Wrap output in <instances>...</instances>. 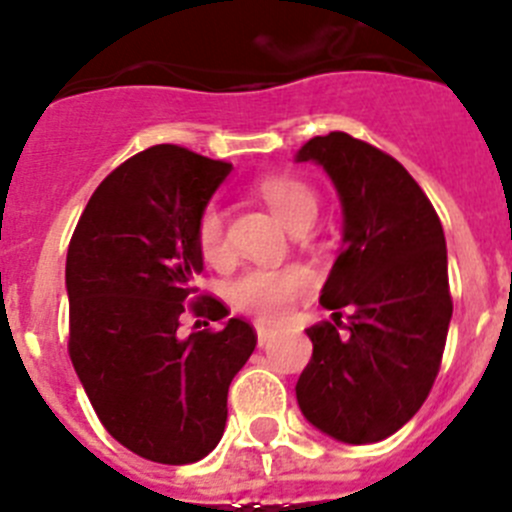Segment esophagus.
<instances>
[{
	"label": "esophagus",
	"mask_w": 512,
	"mask_h": 512,
	"mask_svg": "<svg viewBox=\"0 0 512 512\" xmlns=\"http://www.w3.org/2000/svg\"><path fill=\"white\" fill-rule=\"evenodd\" d=\"M256 336H259V346H261V348H264V346H269L271 336H274V330H271V328H269V325L259 323V325H256Z\"/></svg>",
	"instance_id": "34e87169"
}]
</instances>
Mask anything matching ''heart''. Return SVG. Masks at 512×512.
Wrapping results in <instances>:
<instances>
[{
	"label": "heart",
	"instance_id": "b5f03b06",
	"mask_svg": "<svg viewBox=\"0 0 512 512\" xmlns=\"http://www.w3.org/2000/svg\"><path fill=\"white\" fill-rule=\"evenodd\" d=\"M259 194L292 233L300 228H310L318 217V197L300 179L266 176L259 184ZM197 246L210 264H217L228 251V246H225V212L215 202H210L197 220ZM307 284H310V274L302 266L253 269L235 279L233 287H230V300L235 307L253 312L259 318L277 320L289 310L297 295L305 292Z\"/></svg>",
	"mask_w": 512,
	"mask_h": 512
}]
</instances>
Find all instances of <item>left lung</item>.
<instances>
[{
  "label": "left lung",
  "mask_w": 512,
  "mask_h": 512,
  "mask_svg": "<svg viewBox=\"0 0 512 512\" xmlns=\"http://www.w3.org/2000/svg\"><path fill=\"white\" fill-rule=\"evenodd\" d=\"M295 161L323 166L343 212L320 292L333 323L305 330L297 405L325 436L377 443L418 413L441 366L454 310L441 220L400 161L348 133L315 135Z\"/></svg>",
  "instance_id": "obj_1"
}]
</instances>
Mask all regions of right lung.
Returning <instances> with one entry per match:
<instances>
[{
    "mask_svg": "<svg viewBox=\"0 0 512 512\" xmlns=\"http://www.w3.org/2000/svg\"><path fill=\"white\" fill-rule=\"evenodd\" d=\"M233 166L179 146H153L92 194L66 256L69 354L115 441L158 464H192L215 449L228 387L256 348L241 318L179 338L202 274L197 220ZM197 315L223 320L202 297Z\"/></svg>",
    "mask_w": 512,
    "mask_h": 512,
    "instance_id": "right-lung-1",
    "label": "right lung"
}]
</instances>
